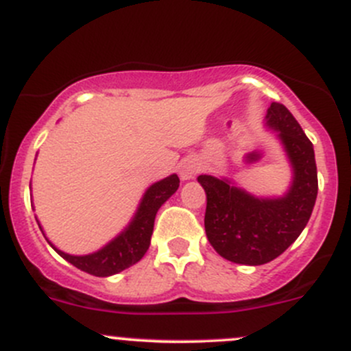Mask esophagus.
Returning a JSON list of instances; mask_svg holds the SVG:
<instances>
[{
  "instance_id": "esophagus-1",
  "label": "esophagus",
  "mask_w": 351,
  "mask_h": 351,
  "mask_svg": "<svg viewBox=\"0 0 351 351\" xmlns=\"http://www.w3.org/2000/svg\"><path fill=\"white\" fill-rule=\"evenodd\" d=\"M197 173H198V162L195 159H185V161L180 165V178H182L183 182L193 180Z\"/></svg>"
}]
</instances>
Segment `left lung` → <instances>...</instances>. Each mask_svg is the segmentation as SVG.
<instances>
[{
    "instance_id": "1",
    "label": "left lung",
    "mask_w": 351,
    "mask_h": 351,
    "mask_svg": "<svg viewBox=\"0 0 351 351\" xmlns=\"http://www.w3.org/2000/svg\"><path fill=\"white\" fill-rule=\"evenodd\" d=\"M265 125L275 130L292 166V182L282 197H256L229 178L200 175L207 193L205 232L226 260L265 265L275 260L304 231L317 197V169L313 143L282 104L270 105Z\"/></svg>"
}]
</instances>
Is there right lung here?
Segmentation results:
<instances>
[{
	"mask_svg": "<svg viewBox=\"0 0 351 351\" xmlns=\"http://www.w3.org/2000/svg\"><path fill=\"white\" fill-rule=\"evenodd\" d=\"M178 186L180 178L176 175H169L153 183L141 198L139 207H137L134 217L130 219L129 226L95 253L77 256V254L64 253V251L58 250L49 239L47 241L66 261L86 274L95 275V277H110V275L119 274V271L136 265L149 250L156 214H158L159 207L178 190ZM38 228L42 231L40 224Z\"/></svg>",
	"mask_w": 351,
	"mask_h": 351,
	"instance_id": "right-lung-1",
	"label": "right lung"
}]
</instances>
